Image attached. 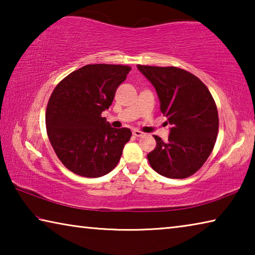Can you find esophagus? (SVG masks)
<instances>
[{
  "mask_svg": "<svg viewBox=\"0 0 255 255\" xmlns=\"http://www.w3.org/2000/svg\"><path fill=\"white\" fill-rule=\"evenodd\" d=\"M132 135L136 136V137H139V136L143 135V132H141L140 130H133L132 131Z\"/></svg>",
  "mask_w": 255,
  "mask_h": 255,
  "instance_id": "1",
  "label": "esophagus"
}]
</instances>
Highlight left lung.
Returning a JSON list of instances; mask_svg holds the SVG:
<instances>
[{
	"instance_id": "8db88e82",
	"label": "left lung",
	"mask_w": 255,
	"mask_h": 255,
	"mask_svg": "<svg viewBox=\"0 0 255 255\" xmlns=\"http://www.w3.org/2000/svg\"><path fill=\"white\" fill-rule=\"evenodd\" d=\"M154 85L161 112L172 125L166 143L154 136L156 147L147 154L154 171L184 179L204 165L218 133V111L207 86L191 73L169 66L137 65Z\"/></svg>"
}]
</instances>
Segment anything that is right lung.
<instances>
[{
  "mask_svg": "<svg viewBox=\"0 0 255 255\" xmlns=\"http://www.w3.org/2000/svg\"><path fill=\"white\" fill-rule=\"evenodd\" d=\"M130 70L126 65H85L60 81L51 93L47 135L60 162L73 173L99 178L117 166L131 131L112 128L101 114L109 109Z\"/></svg>",
  "mask_w": 255,
  "mask_h": 255,
  "instance_id": "1",
  "label": "right lung"
}]
</instances>
